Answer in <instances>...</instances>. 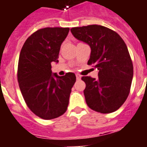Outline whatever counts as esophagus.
Wrapping results in <instances>:
<instances>
[{"label": "esophagus", "mask_w": 147, "mask_h": 147, "mask_svg": "<svg viewBox=\"0 0 147 147\" xmlns=\"http://www.w3.org/2000/svg\"><path fill=\"white\" fill-rule=\"evenodd\" d=\"M76 80H80V79H81V76H80V74H76Z\"/></svg>", "instance_id": "obj_1"}]
</instances>
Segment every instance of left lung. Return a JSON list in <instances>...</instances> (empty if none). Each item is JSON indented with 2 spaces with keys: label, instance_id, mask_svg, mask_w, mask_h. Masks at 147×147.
<instances>
[{
  "label": "left lung",
  "instance_id": "8db88e82",
  "mask_svg": "<svg viewBox=\"0 0 147 147\" xmlns=\"http://www.w3.org/2000/svg\"><path fill=\"white\" fill-rule=\"evenodd\" d=\"M71 33L91 49L88 65L98 70V79L82 76L88 107L101 113L115 112L130 92L133 65L127 45L118 33L99 25L74 27Z\"/></svg>",
  "mask_w": 147,
  "mask_h": 147
}]
</instances>
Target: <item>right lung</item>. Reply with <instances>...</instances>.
Here are the masks:
<instances>
[{"instance_id":"1","label":"right lung","mask_w":147,"mask_h":147,"mask_svg":"<svg viewBox=\"0 0 147 147\" xmlns=\"http://www.w3.org/2000/svg\"><path fill=\"white\" fill-rule=\"evenodd\" d=\"M69 28H41L27 38L20 51L18 81L26 104L33 113L45 120L56 119L67 110L74 73L59 76L51 71V62H58L62 42Z\"/></svg>"}]
</instances>
